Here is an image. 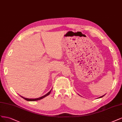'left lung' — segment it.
Segmentation results:
<instances>
[{
	"label": "left lung",
	"instance_id": "obj_1",
	"mask_svg": "<svg viewBox=\"0 0 122 122\" xmlns=\"http://www.w3.org/2000/svg\"><path fill=\"white\" fill-rule=\"evenodd\" d=\"M104 96V95L103 96H101V97H100L99 98H101V97H103Z\"/></svg>",
	"mask_w": 122,
	"mask_h": 122
}]
</instances>
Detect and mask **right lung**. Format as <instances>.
<instances>
[{
  "label": "right lung",
  "instance_id": "right-lung-1",
  "mask_svg": "<svg viewBox=\"0 0 122 122\" xmlns=\"http://www.w3.org/2000/svg\"><path fill=\"white\" fill-rule=\"evenodd\" d=\"M51 91H52V89H51V91H50L49 92H48V93H47L46 94V95H45L44 96H42V97H40V98H35V99H29V98H25V97H22V96H21V97L22 98H23V99H24L25 100H27V101H37V100H41V99H43V98L46 97V96H48V95H49V94H50V93L51 92Z\"/></svg>",
  "mask_w": 122,
  "mask_h": 122
}]
</instances>
